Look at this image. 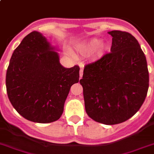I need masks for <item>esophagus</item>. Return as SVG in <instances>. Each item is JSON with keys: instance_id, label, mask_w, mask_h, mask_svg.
<instances>
[{"instance_id": "34e87169", "label": "esophagus", "mask_w": 154, "mask_h": 154, "mask_svg": "<svg viewBox=\"0 0 154 154\" xmlns=\"http://www.w3.org/2000/svg\"><path fill=\"white\" fill-rule=\"evenodd\" d=\"M83 77V69H80V79L82 78Z\"/></svg>"}]
</instances>
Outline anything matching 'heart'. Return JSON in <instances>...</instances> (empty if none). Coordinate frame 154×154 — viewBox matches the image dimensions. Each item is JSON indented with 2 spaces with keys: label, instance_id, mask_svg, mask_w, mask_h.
I'll return each instance as SVG.
<instances>
[{
  "label": "heart",
  "instance_id": "heart-1",
  "mask_svg": "<svg viewBox=\"0 0 154 154\" xmlns=\"http://www.w3.org/2000/svg\"><path fill=\"white\" fill-rule=\"evenodd\" d=\"M101 41L97 38H92V39L88 40L85 43H82L79 45V49H81L83 53H90L94 52L96 49H97V51L100 53H104L106 52L109 49V45L105 42L101 43Z\"/></svg>",
  "mask_w": 154,
  "mask_h": 154
}]
</instances>
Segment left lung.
Here are the masks:
<instances>
[{
    "label": "left lung",
    "mask_w": 154,
    "mask_h": 154,
    "mask_svg": "<svg viewBox=\"0 0 154 154\" xmlns=\"http://www.w3.org/2000/svg\"><path fill=\"white\" fill-rule=\"evenodd\" d=\"M111 53L86 65L80 83L85 110L94 121L122 123L133 117L145 101L149 72L138 41L126 32H109Z\"/></svg>",
    "instance_id": "1"
}]
</instances>
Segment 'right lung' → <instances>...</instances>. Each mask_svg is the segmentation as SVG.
<instances>
[{
    "label": "right lung",
    "mask_w": 154,
    "mask_h": 154,
    "mask_svg": "<svg viewBox=\"0 0 154 154\" xmlns=\"http://www.w3.org/2000/svg\"><path fill=\"white\" fill-rule=\"evenodd\" d=\"M56 46L42 33H29L14 49L6 73L8 96L26 119L38 123L58 120L72 85L79 81L78 66L65 68Z\"/></svg>",
    "instance_id": "right-lung-1"
}]
</instances>
